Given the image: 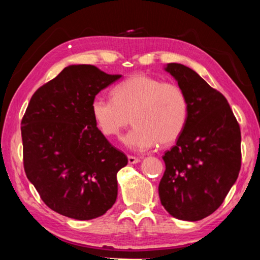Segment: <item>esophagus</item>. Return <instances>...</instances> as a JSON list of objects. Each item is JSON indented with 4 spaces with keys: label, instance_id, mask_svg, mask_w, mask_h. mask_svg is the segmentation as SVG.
<instances>
[{
    "label": "esophagus",
    "instance_id": "esophagus-1",
    "mask_svg": "<svg viewBox=\"0 0 260 260\" xmlns=\"http://www.w3.org/2000/svg\"><path fill=\"white\" fill-rule=\"evenodd\" d=\"M138 162H140V158L135 157V156H132V155H128V164L129 165L138 164Z\"/></svg>",
    "mask_w": 260,
    "mask_h": 260
}]
</instances>
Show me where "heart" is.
Segmentation results:
<instances>
[{"instance_id":"heart-1","label":"heart","mask_w":260,"mask_h":260,"mask_svg":"<svg viewBox=\"0 0 260 260\" xmlns=\"http://www.w3.org/2000/svg\"><path fill=\"white\" fill-rule=\"evenodd\" d=\"M111 95L112 100L95 96L91 103L93 119L105 137H120L131 118L135 127L123 138L131 149H149L157 142L169 146L183 133L189 103L177 85L137 73L115 85Z\"/></svg>"}]
</instances>
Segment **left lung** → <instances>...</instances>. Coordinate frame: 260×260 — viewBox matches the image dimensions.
Returning a JSON list of instances; mask_svg holds the SVG:
<instances>
[{
  "label": "left lung",
  "instance_id": "8db88e82",
  "mask_svg": "<svg viewBox=\"0 0 260 260\" xmlns=\"http://www.w3.org/2000/svg\"><path fill=\"white\" fill-rule=\"evenodd\" d=\"M189 103L185 128L166 152L161 204L177 219H203L223 203L241 170V128L222 93L190 68L169 63Z\"/></svg>",
  "mask_w": 260,
  "mask_h": 260
}]
</instances>
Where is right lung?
<instances>
[{
  "instance_id": "right-lung-1",
  "label": "right lung",
  "mask_w": 260,
  "mask_h": 260,
  "mask_svg": "<svg viewBox=\"0 0 260 260\" xmlns=\"http://www.w3.org/2000/svg\"><path fill=\"white\" fill-rule=\"evenodd\" d=\"M121 75L70 65L31 96L22 119L23 165L41 199L58 214L88 220L118 196L127 156L98 129L91 103Z\"/></svg>"
}]
</instances>
